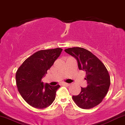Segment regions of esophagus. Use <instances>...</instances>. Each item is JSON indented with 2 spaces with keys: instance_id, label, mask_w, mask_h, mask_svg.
Wrapping results in <instances>:
<instances>
[{
  "instance_id": "esophagus-1",
  "label": "esophagus",
  "mask_w": 125,
  "mask_h": 125,
  "mask_svg": "<svg viewBox=\"0 0 125 125\" xmlns=\"http://www.w3.org/2000/svg\"><path fill=\"white\" fill-rule=\"evenodd\" d=\"M70 84L66 83H62V85H66V86H69V85H70Z\"/></svg>"
}]
</instances>
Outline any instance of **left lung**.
Segmentation results:
<instances>
[{
    "label": "left lung",
    "mask_w": 125,
    "mask_h": 125,
    "mask_svg": "<svg viewBox=\"0 0 125 125\" xmlns=\"http://www.w3.org/2000/svg\"><path fill=\"white\" fill-rule=\"evenodd\" d=\"M66 52L77 60L80 70L86 72V88L72 97L76 104L82 109H90L98 105L107 94L111 84L110 76L101 61L89 51L83 48L66 49Z\"/></svg>",
    "instance_id": "obj_1"
}]
</instances>
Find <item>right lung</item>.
<instances>
[{
    "label": "right lung",
    "mask_w": 125,
    "mask_h": 125,
    "mask_svg": "<svg viewBox=\"0 0 125 125\" xmlns=\"http://www.w3.org/2000/svg\"><path fill=\"white\" fill-rule=\"evenodd\" d=\"M62 51L60 48L39 51L25 60L17 69L16 80L18 91L25 101L32 107L46 108L55 100L60 85L43 84L41 80Z\"/></svg>",
    "instance_id": "right-lung-1"
}]
</instances>
